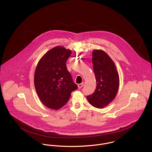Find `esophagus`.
<instances>
[{"label": "esophagus", "instance_id": "obj_1", "mask_svg": "<svg viewBox=\"0 0 152 152\" xmlns=\"http://www.w3.org/2000/svg\"><path fill=\"white\" fill-rule=\"evenodd\" d=\"M83 86H84V83H80L79 84H78L79 88H81Z\"/></svg>", "mask_w": 152, "mask_h": 152}]
</instances>
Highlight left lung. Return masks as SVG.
Returning <instances> with one entry per match:
<instances>
[{"label":"left lung","instance_id":"obj_1","mask_svg":"<svg viewBox=\"0 0 152 152\" xmlns=\"http://www.w3.org/2000/svg\"><path fill=\"white\" fill-rule=\"evenodd\" d=\"M92 54L96 88L92 94L87 96V100L94 107L102 108L116 97L119 76L116 65L107 53L102 50H94Z\"/></svg>","mask_w":152,"mask_h":152}]
</instances>
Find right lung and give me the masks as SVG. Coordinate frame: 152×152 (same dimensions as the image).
Here are the masks:
<instances>
[{
  "mask_svg": "<svg viewBox=\"0 0 152 152\" xmlns=\"http://www.w3.org/2000/svg\"><path fill=\"white\" fill-rule=\"evenodd\" d=\"M72 52L63 47L48 51L36 66L34 84L40 100L47 107L58 109L69 100L71 93L77 89L66 62Z\"/></svg>",
  "mask_w": 152,
  "mask_h": 152,
  "instance_id": "add662e5",
  "label": "right lung"
}]
</instances>
